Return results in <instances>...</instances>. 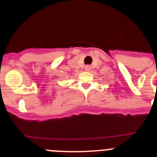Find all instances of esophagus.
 <instances>
[{
	"instance_id": "1",
	"label": "esophagus",
	"mask_w": 157,
	"mask_h": 157,
	"mask_svg": "<svg viewBox=\"0 0 157 157\" xmlns=\"http://www.w3.org/2000/svg\"><path fill=\"white\" fill-rule=\"evenodd\" d=\"M91 69V67L89 66V65H86V66L85 67V71H90Z\"/></svg>"
}]
</instances>
